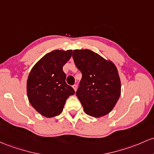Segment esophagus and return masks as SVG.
Masks as SVG:
<instances>
[{"label":"esophagus","mask_w":154,"mask_h":154,"mask_svg":"<svg viewBox=\"0 0 154 154\" xmlns=\"http://www.w3.org/2000/svg\"><path fill=\"white\" fill-rule=\"evenodd\" d=\"M72 88H73L74 90H75V91H76V90H77V88H78V86L76 85V84H74V85L72 86Z\"/></svg>","instance_id":"esophagus-1"}]
</instances>
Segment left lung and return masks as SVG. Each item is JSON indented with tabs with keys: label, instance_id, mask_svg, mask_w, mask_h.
<instances>
[{
	"label": "left lung",
	"instance_id": "8db88e82",
	"mask_svg": "<svg viewBox=\"0 0 154 154\" xmlns=\"http://www.w3.org/2000/svg\"><path fill=\"white\" fill-rule=\"evenodd\" d=\"M72 58L82 73L75 94L85 113L94 117L109 113L121 94V82L115 65L89 49L74 50Z\"/></svg>",
	"mask_w": 154,
	"mask_h": 154
}]
</instances>
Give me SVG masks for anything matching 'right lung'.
I'll list each match as a JSON object with an SVG mask.
<instances>
[{"instance_id": "add662e5", "label": "right lung", "mask_w": 154, "mask_h": 154, "mask_svg": "<svg viewBox=\"0 0 154 154\" xmlns=\"http://www.w3.org/2000/svg\"><path fill=\"white\" fill-rule=\"evenodd\" d=\"M72 50H54L43 57L29 74L27 93L31 105L44 116L54 117L62 113L68 97L75 91L65 82L63 70Z\"/></svg>"}]
</instances>
